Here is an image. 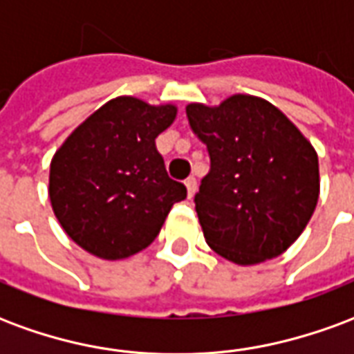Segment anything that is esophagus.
Masks as SVG:
<instances>
[{
  "label": "esophagus",
  "instance_id": "1",
  "mask_svg": "<svg viewBox=\"0 0 354 354\" xmlns=\"http://www.w3.org/2000/svg\"><path fill=\"white\" fill-rule=\"evenodd\" d=\"M185 187H187V197H193V193H195V189H197V180L193 176H189L187 180L184 182Z\"/></svg>",
  "mask_w": 354,
  "mask_h": 354
}]
</instances>
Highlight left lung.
<instances>
[{
	"label": "left lung",
	"instance_id": "1",
	"mask_svg": "<svg viewBox=\"0 0 354 354\" xmlns=\"http://www.w3.org/2000/svg\"><path fill=\"white\" fill-rule=\"evenodd\" d=\"M185 113L210 155L195 195L207 245L239 266L281 256L319 201L315 147L281 109L250 94L214 108L189 104Z\"/></svg>",
	"mask_w": 354,
	"mask_h": 354
}]
</instances>
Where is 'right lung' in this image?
<instances>
[{"label": "right lung", "instance_id": "obj_1", "mask_svg": "<svg viewBox=\"0 0 354 354\" xmlns=\"http://www.w3.org/2000/svg\"><path fill=\"white\" fill-rule=\"evenodd\" d=\"M176 119V106L134 96L106 102L66 138L53 161L49 199L68 237L104 260H123L159 235L187 195L167 174L155 138Z\"/></svg>", "mask_w": 354, "mask_h": 354}]
</instances>
